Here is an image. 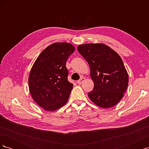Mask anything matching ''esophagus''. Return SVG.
Wrapping results in <instances>:
<instances>
[{
    "label": "esophagus",
    "mask_w": 149,
    "mask_h": 149,
    "mask_svg": "<svg viewBox=\"0 0 149 149\" xmlns=\"http://www.w3.org/2000/svg\"><path fill=\"white\" fill-rule=\"evenodd\" d=\"M84 80H85V78H84V77L81 78L77 81V83L79 84H81V83H83V82H84Z\"/></svg>",
    "instance_id": "esophagus-1"
}]
</instances>
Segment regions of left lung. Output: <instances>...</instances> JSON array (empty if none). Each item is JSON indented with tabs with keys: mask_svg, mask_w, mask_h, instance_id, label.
Masks as SVG:
<instances>
[{
	"mask_svg": "<svg viewBox=\"0 0 149 149\" xmlns=\"http://www.w3.org/2000/svg\"><path fill=\"white\" fill-rule=\"evenodd\" d=\"M78 51L87 61L94 88L88 93L94 103L103 108L116 105L127 89L129 76L120 56L106 45H81Z\"/></svg>",
	"mask_w": 149,
	"mask_h": 149,
	"instance_id": "8db88e82",
	"label": "left lung"
}]
</instances>
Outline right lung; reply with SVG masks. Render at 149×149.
I'll list each match as a JSON object with an SVG mask.
<instances>
[{"instance_id":"1","label":"right lung","mask_w":149,"mask_h":149,"mask_svg":"<svg viewBox=\"0 0 149 149\" xmlns=\"http://www.w3.org/2000/svg\"><path fill=\"white\" fill-rule=\"evenodd\" d=\"M74 49L70 43H54L40 54L31 68L29 78L30 92L44 110L55 111L68 100L73 84L68 80L66 63Z\"/></svg>"}]
</instances>
